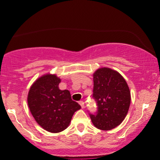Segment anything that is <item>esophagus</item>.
Masks as SVG:
<instances>
[{
    "instance_id": "obj_1",
    "label": "esophagus",
    "mask_w": 160,
    "mask_h": 160,
    "mask_svg": "<svg viewBox=\"0 0 160 160\" xmlns=\"http://www.w3.org/2000/svg\"><path fill=\"white\" fill-rule=\"evenodd\" d=\"M79 104H80V105L81 106L82 108H84V102H83V101H79Z\"/></svg>"
}]
</instances>
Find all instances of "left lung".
I'll return each instance as SVG.
<instances>
[{"label": "left lung", "instance_id": "1", "mask_svg": "<svg viewBox=\"0 0 160 160\" xmlns=\"http://www.w3.org/2000/svg\"><path fill=\"white\" fill-rule=\"evenodd\" d=\"M93 97L98 104L96 115L90 114L93 125L104 131L118 126L128 114L131 93L127 82L118 71L108 67L93 74Z\"/></svg>", "mask_w": 160, "mask_h": 160}]
</instances>
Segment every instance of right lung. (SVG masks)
I'll return each instance as SVG.
<instances>
[{
  "label": "right lung",
  "instance_id": "right-lung-1",
  "mask_svg": "<svg viewBox=\"0 0 160 160\" xmlns=\"http://www.w3.org/2000/svg\"><path fill=\"white\" fill-rule=\"evenodd\" d=\"M60 82L56 74H44L32 83L27 98L37 123L52 133L65 130L75 111L81 108L78 103L72 101L68 90L59 89Z\"/></svg>",
  "mask_w": 160,
  "mask_h": 160
}]
</instances>
